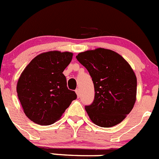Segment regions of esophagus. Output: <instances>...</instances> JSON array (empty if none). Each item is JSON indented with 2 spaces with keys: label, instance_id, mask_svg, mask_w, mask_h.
I'll list each match as a JSON object with an SVG mask.
<instances>
[{
  "label": "esophagus",
  "instance_id": "1",
  "mask_svg": "<svg viewBox=\"0 0 159 159\" xmlns=\"http://www.w3.org/2000/svg\"><path fill=\"white\" fill-rule=\"evenodd\" d=\"M75 92H76V94L77 96H78V97H80V96H81V92H80L79 89H77L75 90Z\"/></svg>",
  "mask_w": 159,
  "mask_h": 159
}]
</instances>
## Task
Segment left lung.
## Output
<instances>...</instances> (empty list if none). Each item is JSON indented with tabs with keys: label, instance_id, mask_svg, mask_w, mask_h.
Returning a JSON list of instances; mask_svg holds the SVG:
<instances>
[{
	"label": "left lung",
	"instance_id": "1",
	"mask_svg": "<svg viewBox=\"0 0 159 159\" xmlns=\"http://www.w3.org/2000/svg\"><path fill=\"white\" fill-rule=\"evenodd\" d=\"M92 78L93 102L85 106L93 123L110 128L124 120L136 100L137 79L128 62L118 53L97 48L76 56Z\"/></svg>",
	"mask_w": 159,
	"mask_h": 159
}]
</instances>
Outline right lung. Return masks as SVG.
I'll list each match as a JSON object with an SVG mask.
<instances>
[{"label":"right lung","mask_w":159,"mask_h":159,"mask_svg":"<svg viewBox=\"0 0 159 159\" xmlns=\"http://www.w3.org/2000/svg\"><path fill=\"white\" fill-rule=\"evenodd\" d=\"M73 53L48 51L37 55L20 74L16 92L24 113L39 125L59 120L77 98L68 89L62 72L72 60Z\"/></svg>","instance_id":"1"}]
</instances>
